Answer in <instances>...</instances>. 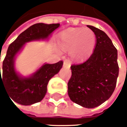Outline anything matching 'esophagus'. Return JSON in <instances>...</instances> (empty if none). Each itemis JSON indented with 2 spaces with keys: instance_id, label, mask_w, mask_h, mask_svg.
Wrapping results in <instances>:
<instances>
[{
  "instance_id": "obj_1",
  "label": "esophagus",
  "mask_w": 127,
  "mask_h": 127,
  "mask_svg": "<svg viewBox=\"0 0 127 127\" xmlns=\"http://www.w3.org/2000/svg\"><path fill=\"white\" fill-rule=\"evenodd\" d=\"M64 66H66L67 68H70L71 64H70V62L68 61V60H64Z\"/></svg>"
}]
</instances>
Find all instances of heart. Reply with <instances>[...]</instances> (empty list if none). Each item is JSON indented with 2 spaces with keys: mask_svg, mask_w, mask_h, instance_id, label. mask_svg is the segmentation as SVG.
I'll return each instance as SVG.
<instances>
[{
  "mask_svg": "<svg viewBox=\"0 0 127 127\" xmlns=\"http://www.w3.org/2000/svg\"><path fill=\"white\" fill-rule=\"evenodd\" d=\"M59 43L63 49L71 50L73 59L82 60L93 51L95 35L88 28H70L61 32Z\"/></svg>",
  "mask_w": 127,
  "mask_h": 127,
  "instance_id": "b5f03b06",
  "label": "heart"
}]
</instances>
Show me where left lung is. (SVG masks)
<instances>
[{
  "instance_id": "8db88e82",
  "label": "left lung",
  "mask_w": 127,
  "mask_h": 127,
  "mask_svg": "<svg viewBox=\"0 0 127 127\" xmlns=\"http://www.w3.org/2000/svg\"><path fill=\"white\" fill-rule=\"evenodd\" d=\"M94 32L96 45L93 53L81 64L71 66L68 94L73 102L86 108L99 106L112 95L119 75L117 50L101 30L87 25Z\"/></svg>"
}]
</instances>
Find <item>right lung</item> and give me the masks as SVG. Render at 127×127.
<instances>
[{
    "mask_svg": "<svg viewBox=\"0 0 127 127\" xmlns=\"http://www.w3.org/2000/svg\"><path fill=\"white\" fill-rule=\"evenodd\" d=\"M59 25V23L34 24L22 32L8 46L6 56L2 61V77L0 68V85L3 86L10 97L15 102L30 105L40 102L46 95L49 80L62 68V61L53 64H44L30 77L25 78L19 76L14 67L15 56L25 43L47 39Z\"/></svg>",
    "mask_w": 127,
    "mask_h": 127,
    "instance_id": "right-lung-1",
    "label": "right lung"
}]
</instances>
